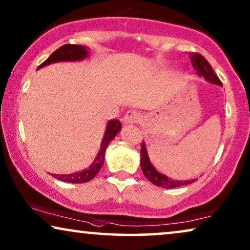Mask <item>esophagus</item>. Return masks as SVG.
I'll return each instance as SVG.
<instances>
[{"instance_id": "esophagus-1", "label": "esophagus", "mask_w": 250, "mask_h": 250, "mask_svg": "<svg viewBox=\"0 0 250 250\" xmlns=\"http://www.w3.org/2000/svg\"><path fill=\"white\" fill-rule=\"evenodd\" d=\"M141 118H142L141 112L136 110H128L125 114L124 118H123V122H124L125 124H134V123H138L141 121Z\"/></svg>"}]
</instances>
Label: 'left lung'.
<instances>
[{
    "instance_id": "left-lung-1",
    "label": "left lung",
    "mask_w": 250,
    "mask_h": 250,
    "mask_svg": "<svg viewBox=\"0 0 250 250\" xmlns=\"http://www.w3.org/2000/svg\"><path fill=\"white\" fill-rule=\"evenodd\" d=\"M190 60L193 68L197 70V74L199 75V76H203L205 80L210 82V83L222 85V82L220 81V78L217 77V75L215 74L213 68H211L210 64L208 63V61L205 59L200 53H190ZM141 168H142L143 174H145V176L152 184H155L157 187L167 188V189L186 186V184H190L196 181V180L174 181L172 179H169L168 176H165L163 175V174L157 172L155 167H153L151 165V163H150L148 153H146V146L143 142L141 145Z\"/></svg>"
}]
</instances>
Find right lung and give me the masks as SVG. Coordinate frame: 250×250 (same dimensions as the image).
<instances>
[{
    "label": "right lung",
    "instance_id": "1",
    "mask_svg": "<svg viewBox=\"0 0 250 250\" xmlns=\"http://www.w3.org/2000/svg\"><path fill=\"white\" fill-rule=\"evenodd\" d=\"M87 56V50L86 47L83 45H76V44H64V45L60 46L59 49H57L47 59L44 61L43 63H41V67L47 66L50 63L59 62V61H75V60H82ZM122 128V123L118 119H112L108 123L107 129H105L104 140H102L100 151H99L98 156L95 157L94 162L91 164V166L87 169L83 170L80 173H74V174H68V175H58V174H52L53 177L64 181V182L69 183H85L91 181L93 177L97 175L100 170L102 164L104 160V153L105 149L109 145V142L112 141L115 139V136L117 135V133L121 131Z\"/></svg>",
    "mask_w": 250,
    "mask_h": 250
}]
</instances>
